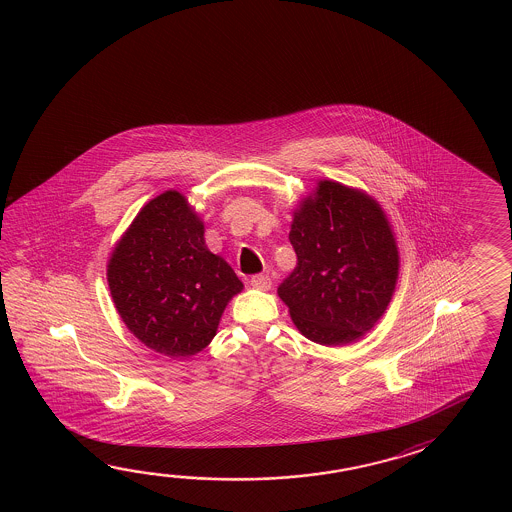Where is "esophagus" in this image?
<instances>
[{"label": "esophagus", "mask_w": 512, "mask_h": 512, "mask_svg": "<svg viewBox=\"0 0 512 512\" xmlns=\"http://www.w3.org/2000/svg\"><path fill=\"white\" fill-rule=\"evenodd\" d=\"M251 288L261 290V292H268L272 288V279L268 275H253L251 277Z\"/></svg>", "instance_id": "obj_1"}]
</instances>
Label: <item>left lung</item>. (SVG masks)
I'll list each match as a JSON object with an SVG mask.
<instances>
[{"label": "left lung", "instance_id": "8db88e82", "mask_svg": "<svg viewBox=\"0 0 512 512\" xmlns=\"http://www.w3.org/2000/svg\"><path fill=\"white\" fill-rule=\"evenodd\" d=\"M297 266L279 286L297 330L339 346L370 332L396 290L399 253L385 211L359 189L321 180L293 211Z\"/></svg>", "mask_w": 512, "mask_h": 512}]
</instances>
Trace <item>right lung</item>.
Here are the masks:
<instances>
[{
    "instance_id": "obj_1",
    "label": "right lung",
    "mask_w": 512,
    "mask_h": 512,
    "mask_svg": "<svg viewBox=\"0 0 512 512\" xmlns=\"http://www.w3.org/2000/svg\"><path fill=\"white\" fill-rule=\"evenodd\" d=\"M116 310L136 339L169 357L199 354L242 282L211 253L204 222L178 191L149 200L107 264Z\"/></svg>"
}]
</instances>
